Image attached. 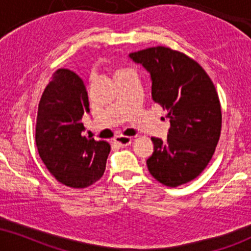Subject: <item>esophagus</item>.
I'll list each match as a JSON object with an SVG mask.
<instances>
[{
	"label": "esophagus",
	"mask_w": 251,
	"mask_h": 251,
	"mask_svg": "<svg viewBox=\"0 0 251 251\" xmlns=\"http://www.w3.org/2000/svg\"><path fill=\"white\" fill-rule=\"evenodd\" d=\"M115 141L117 144L121 145V147H128V145L131 144L132 138L128 137V136H117Z\"/></svg>",
	"instance_id": "esophagus-1"
}]
</instances>
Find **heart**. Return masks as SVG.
<instances>
[{
	"label": "heart",
	"mask_w": 251,
	"mask_h": 251,
	"mask_svg": "<svg viewBox=\"0 0 251 251\" xmlns=\"http://www.w3.org/2000/svg\"><path fill=\"white\" fill-rule=\"evenodd\" d=\"M120 72H123V71H120ZM120 72H119V73H120Z\"/></svg>",
	"instance_id": "1"
}]
</instances>
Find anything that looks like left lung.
Returning a JSON list of instances; mask_svg holds the SVG:
<instances>
[{
	"label": "left lung",
	"instance_id": "obj_1",
	"mask_svg": "<svg viewBox=\"0 0 251 251\" xmlns=\"http://www.w3.org/2000/svg\"><path fill=\"white\" fill-rule=\"evenodd\" d=\"M150 73L151 97L163 109L170 129L165 141L151 137L147 159L154 179L169 187L193 180L208 165L221 132V106L211 78L197 61L169 48L129 54Z\"/></svg>",
	"mask_w": 251,
	"mask_h": 251
}]
</instances>
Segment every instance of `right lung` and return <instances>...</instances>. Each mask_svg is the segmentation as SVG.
Instances as JSON below:
<instances>
[{"label":"right lung","mask_w":251,"mask_h":251,"mask_svg":"<svg viewBox=\"0 0 251 251\" xmlns=\"http://www.w3.org/2000/svg\"><path fill=\"white\" fill-rule=\"evenodd\" d=\"M88 113L82 79L67 69L55 71L39 101L36 144L51 175L69 187L91 186L106 170L110 145L82 135Z\"/></svg>","instance_id":"1"}]
</instances>
